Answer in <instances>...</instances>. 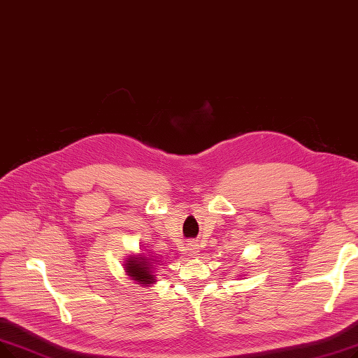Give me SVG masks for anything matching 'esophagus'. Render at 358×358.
<instances>
[{
    "label": "esophagus",
    "instance_id": "34e87169",
    "mask_svg": "<svg viewBox=\"0 0 358 358\" xmlns=\"http://www.w3.org/2000/svg\"><path fill=\"white\" fill-rule=\"evenodd\" d=\"M187 250H189V253L192 256H196L199 253V247H197V244L194 241H189L187 243Z\"/></svg>",
    "mask_w": 358,
    "mask_h": 358
}]
</instances>
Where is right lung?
<instances>
[{
	"label": "right lung",
	"mask_w": 358,
	"mask_h": 358,
	"mask_svg": "<svg viewBox=\"0 0 358 358\" xmlns=\"http://www.w3.org/2000/svg\"><path fill=\"white\" fill-rule=\"evenodd\" d=\"M146 256H141V255L130 256L129 260H126V272L133 281L148 287L153 282H157V278L153 275L155 260L150 262V259H148Z\"/></svg>",
	"instance_id": "add662e5"
}]
</instances>
